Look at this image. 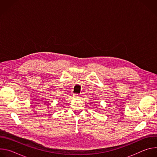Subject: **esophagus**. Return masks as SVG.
<instances>
[{
	"mask_svg": "<svg viewBox=\"0 0 157 157\" xmlns=\"http://www.w3.org/2000/svg\"><path fill=\"white\" fill-rule=\"evenodd\" d=\"M74 98H75L76 99H78V98H80V95L78 94H76L74 95Z\"/></svg>",
	"mask_w": 157,
	"mask_h": 157,
	"instance_id": "obj_1",
	"label": "esophagus"
}]
</instances>
